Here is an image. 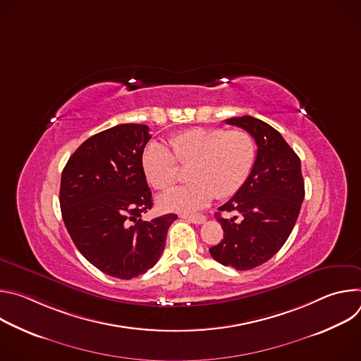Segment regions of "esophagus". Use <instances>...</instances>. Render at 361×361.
I'll list each match as a JSON object with an SVG mask.
<instances>
[{
    "label": "esophagus",
    "instance_id": "34e87169",
    "mask_svg": "<svg viewBox=\"0 0 361 361\" xmlns=\"http://www.w3.org/2000/svg\"><path fill=\"white\" fill-rule=\"evenodd\" d=\"M180 217L194 224H202L205 221V217L202 214H181Z\"/></svg>",
    "mask_w": 361,
    "mask_h": 361
}]
</instances>
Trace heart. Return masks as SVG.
Listing matches in <instances>:
<instances>
[{"label": "heart", "mask_w": 361, "mask_h": 361, "mask_svg": "<svg viewBox=\"0 0 361 361\" xmlns=\"http://www.w3.org/2000/svg\"><path fill=\"white\" fill-rule=\"evenodd\" d=\"M170 147L151 141L142 151V170L157 190H170L181 169H190L191 184L159 198L160 207L171 212H194L209 205L214 197H233L247 181L254 160L255 141L244 130L195 127L170 138Z\"/></svg>", "instance_id": "heart-1"}]
</instances>
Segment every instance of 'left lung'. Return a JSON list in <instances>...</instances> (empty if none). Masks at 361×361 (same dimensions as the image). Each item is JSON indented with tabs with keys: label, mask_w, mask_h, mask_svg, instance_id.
I'll use <instances>...</instances> for the list:
<instances>
[{
	"label": "left lung",
	"mask_w": 361,
	"mask_h": 361,
	"mask_svg": "<svg viewBox=\"0 0 361 361\" xmlns=\"http://www.w3.org/2000/svg\"><path fill=\"white\" fill-rule=\"evenodd\" d=\"M251 134L257 156L244 185L219 212L235 213L223 219L224 238L210 248L220 264L251 270L269 262L287 241L304 200L301 163L283 135L267 123L251 116L226 120ZM240 220H236V216Z\"/></svg>",
	"instance_id": "8db88e82"
}]
</instances>
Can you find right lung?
Listing matches in <instances>:
<instances>
[{"mask_svg": "<svg viewBox=\"0 0 361 361\" xmlns=\"http://www.w3.org/2000/svg\"><path fill=\"white\" fill-rule=\"evenodd\" d=\"M149 138L144 124L101 131L75 149L61 174V213L75 247L99 271L121 280L156 266L177 220H141L152 207L141 163Z\"/></svg>", "mask_w": 361, "mask_h": 361, "instance_id": "obj_1", "label": "right lung"}]
</instances>
